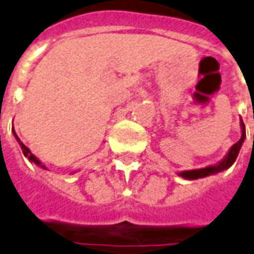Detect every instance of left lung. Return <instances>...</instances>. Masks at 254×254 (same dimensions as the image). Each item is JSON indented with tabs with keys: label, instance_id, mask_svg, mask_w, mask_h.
I'll list each match as a JSON object with an SVG mask.
<instances>
[{
	"label": "left lung",
	"instance_id": "left-lung-1",
	"mask_svg": "<svg viewBox=\"0 0 254 254\" xmlns=\"http://www.w3.org/2000/svg\"><path fill=\"white\" fill-rule=\"evenodd\" d=\"M240 126H241V137L237 143L232 145L231 149L228 151V154L225 155V158L219 162L215 166H208L204 167V168H198V170H190V171H183V172H179V176L183 179H187V180H196V179L207 178V176H211V175H216L219 172H223V171L228 170L229 167L236 162L237 159V155H239L240 149H241V145H243L245 137H247V133H245V126H244L243 119L240 121Z\"/></svg>",
	"mask_w": 254,
	"mask_h": 254
}]
</instances>
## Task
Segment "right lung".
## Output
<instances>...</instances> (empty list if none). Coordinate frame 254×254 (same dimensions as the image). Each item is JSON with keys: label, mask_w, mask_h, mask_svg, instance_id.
Here are the masks:
<instances>
[{"label": "right lung", "mask_w": 254, "mask_h": 254, "mask_svg": "<svg viewBox=\"0 0 254 254\" xmlns=\"http://www.w3.org/2000/svg\"><path fill=\"white\" fill-rule=\"evenodd\" d=\"M11 131H13V135H14V137H15V139H17V141H18V143H19V147H21V149H22V152H23V155H25V156H26V158H27V159H29V162H31V163H34V164H37V166H38V167H41V168H43V170H47L46 167L43 166L42 163L39 162L38 159L35 158L34 155L31 154V151H30V149L27 148L26 145L23 144L22 141L19 140V137H18V136H17V133H15L14 128L11 129Z\"/></svg>", "instance_id": "right-lung-1"}]
</instances>
